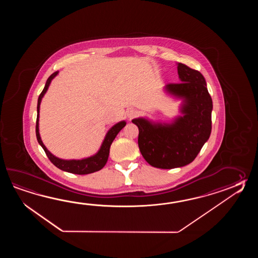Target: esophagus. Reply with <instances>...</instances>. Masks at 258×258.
I'll return each mask as SVG.
<instances>
[{
	"instance_id": "1",
	"label": "esophagus",
	"mask_w": 258,
	"mask_h": 258,
	"mask_svg": "<svg viewBox=\"0 0 258 258\" xmlns=\"http://www.w3.org/2000/svg\"><path fill=\"white\" fill-rule=\"evenodd\" d=\"M137 114H138V111L137 110H135V109H128L126 110V116L130 120H132L135 117H137Z\"/></svg>"
}]
</instances>
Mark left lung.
<instances>
[{
	"label": "left lung",
	"instance_id": "1",
	"mask_svg": "<svg viewBox=\"0 0 258 258\" xmlns=\"http://www.w3.org/2000/svg\"><path fill=\"white\" fill-rule=\"evenodd\" d=\"M181 83L168 84L164 91L181 99V115L169 122L139 117L132 120L139 130L138 147L148 164L174 169L191 163L211 133L212 99L200 72L177 63Z\"/></svg>",
	"mask_w": 258,
	"mask_h": 258
}]
</instances>
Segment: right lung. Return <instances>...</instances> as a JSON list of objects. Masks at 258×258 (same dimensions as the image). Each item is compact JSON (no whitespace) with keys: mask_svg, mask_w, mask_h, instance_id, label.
I'll return each instance as SVG.
<instances>
[{"mask_svg":"<svg viewBox=\"0 0 258 258\" xmlns=\"http://www.w3.org/2000/svg\"><path fill=\"white\" fill-rule=\"evenodd\" d=\"M58 74H59V72H55L48 78L43 90L39 95V99H38V107H37L38 114H37V122H36V136H37L38 142L43 148L44 151H45L46 155L48 156L49 160L60 170H64L67 172H71L74 174H79V175L93 173L95 171L101 170L104 167L105 164L107 163V160L109 158V154H110V145L115 139L116 136L119 134V132L121 131V129L126 125V121H119L111 127L110 130L107 132V134H106L104 137V140L102 141V144L99 148V151L91 157L82 159H62L55 157L53 154L50 153L49 150L47 149L43 142H42V140H41V137L39 135V108H40V103H41L42 98L47 92L51 80Z\"/></svg>","mask_w":258,"mask_h":258,"instance_id":"obj_1","label":"right lung"}]
</instances>
